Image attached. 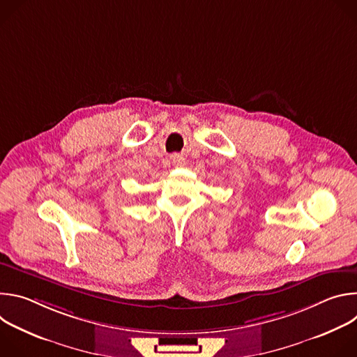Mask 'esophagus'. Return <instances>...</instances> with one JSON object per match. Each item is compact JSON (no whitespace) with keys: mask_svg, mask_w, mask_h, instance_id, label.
<instances>
[{"mask_svg":"<svg viewBox=\"0 0 357 357\" xmlns=\"http://www.w3.org/2000/svg\"><path fill=\"white\" fill-rule=\"evenodd\" d=\"M171 160H172L174 165H176V167H182V165L185 164V158H183V155H179V154H174Z\"/></svg>","mask_w":357,"mask_h":357,"instance_id":"1","label":"esophagus"}]
</instances>
